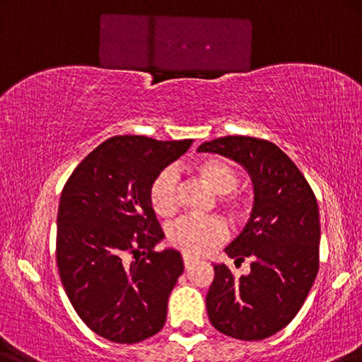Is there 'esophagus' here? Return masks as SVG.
<instances>
[{"mask_svg":"<svg viewBox=\"0 0 362 362\" xmlns=\"http://www.w3.org/2000/svg\"><path fill=\"white\" fill-rule=\"evenodd\" d=\"M194 262H197V259H194L193 256H190V255H183V264H185L187 269L190 267V266H193Z\"/></svg>","mask_w":362,"mask_h":362,"instance_id":"obj_1","label":"esophagus"}]
</instances>
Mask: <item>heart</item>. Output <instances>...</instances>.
I'll use <instances>...</instances> for the list:
<instances>
[{
    "mask_svg": "<svg viewBox=\"0 0 362 362\" xmlns=\"http://www.w3.org/2000/svg\"><path fill=\"white\" fill-rule=\"evenodd\" d=\"M193 174L211 192L222 194L221 203L235 221L246 219L250 212L248 199L233 193L238 187V172L230 163L219 158H206L193 164ZM150 203L159 217H170L177 211V175L172 170H163L150 187ZM227 237V227L217 217H182L172 223L168 232L170 245L185 255L202 256L209 253L216 245Z\"/></svg>",
    "mask_w": 362,
    "mask_h": 362,
    "instance_id": "obj_1",
    "label": "heart"
}]
</instances>
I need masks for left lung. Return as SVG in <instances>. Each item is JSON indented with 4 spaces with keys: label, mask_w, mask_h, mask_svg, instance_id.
I'll return each instance as SVG.
<instances>
[{
    "label": "left lung",
    "mask_w": 362,
    "mask_h": 362,
    "mask_svg": "<svg viewBox=\"0 0 362 362\" xmlns=\"http://www.w3.org/2000/svg\"><path fill=\"white\" fill-rule=\"evenodd\" d=\"M198 151L238 163L255 192L248 222L226 248L237 266L248 257L251 271L237 279L226 264L212 266L209 320L223 335L264 340L291 322L317 275V202L293 160L271 141L232 135L204 141Z\"/></svg>",
    "instance_id": "1"
}]
</instances>
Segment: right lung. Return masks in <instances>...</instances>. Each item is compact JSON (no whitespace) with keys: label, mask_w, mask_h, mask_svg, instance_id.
I'll list each match as a JSON object with an SVG mask.
<instances>
[{"label":"right lung","mask_w":362,"mask_h":362,"mask_svg":"<svg viewBox=\"0 0 362 362\" xmlns=\"http://www.w3.org/2000/svg\"><path fill=\"white\" fill-rule=\"evenodd\" d=\"M192 143L114 136L77 165L61 193V282L80 319L109 341L139 343L164 327L183 259L174 248L154 251L164 232L150 187Z\"/></svg>","instance_id":"right-lung-1"}]
</instances>
